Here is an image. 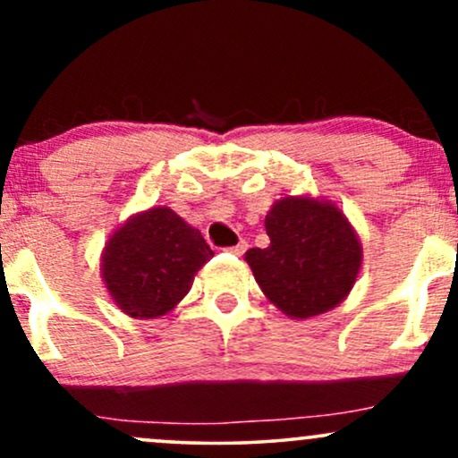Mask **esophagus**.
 <instances>
[{
  "mask_svg": "<svg viewBox=\"0 0 458 458\" xmlns=\"http://www.w3.org/2000/svg\"><path fill=\"white\" fill-rule=\"evenodd\" d=\"M245 250H247L245 241H241V243H236L233 247H225V251H230V254H234V256H243Z\"/></svg>",
  "mask_w": 458,
  "mask_h": 458,
  "instance_id": "34e87169",
  "label": "esophagus"
}]
</instances>
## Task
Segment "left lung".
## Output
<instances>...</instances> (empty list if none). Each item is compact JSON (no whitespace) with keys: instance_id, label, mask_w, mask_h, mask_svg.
I'll return each instance as SVG.
<instances>
[{"instance_id":"obj_1","label":"left lung","mask_w":458,"mask_h":458,"mask_svg":"<svg viewBox=\"0 0 458 458\" xmlns=\"http://www.w3.org/2000/svg\"><path fill=\"white\" fill-rule=\"evenodd\" d=\"M271 243L245 254L267 299L291 318H310L349 295L361 267L353 225L325 199L288 196L265 217Z\"/></svg>"}]
</instances>
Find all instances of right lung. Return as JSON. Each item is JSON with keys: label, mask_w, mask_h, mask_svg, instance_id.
Segmentation results:
<instances>
[{"label": "right lung", "mask_w": 458, "mask_h": 458, "mask_svg": "<svg viewBox=\"0 0 458 458\" xmlns=\"http://www.w3.org/2000/svg\"><path fill=\"white\" fill-rule=\"evenodd\" d=\"M213 250L199 230L167 207L120 225L107 241L101 273L109 295L133 318H157L176 308Z\"/></svg>", "instance_id": "right-lung-1"}]
</instances>
